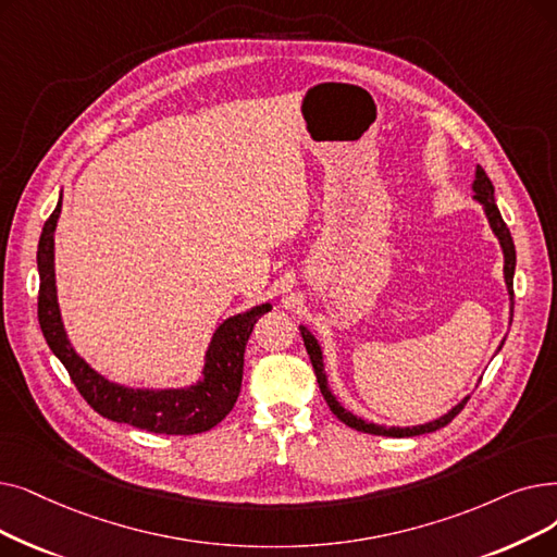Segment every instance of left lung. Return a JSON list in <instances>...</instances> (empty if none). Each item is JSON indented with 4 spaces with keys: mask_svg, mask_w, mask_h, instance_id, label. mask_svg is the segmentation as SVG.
I'll return each instance as SVG.
<instances>
[{
    "mask_svg": "<svg viewBox=\"0 0 557 557\" xmlns=\"http://www.w3.org/2000/svg\"><path fill=\"white\" fill-rule=\"evenodd\" d=\"M473 190H475V200L482 202V207H485L487 211V219H490V225L494 230V234L498 236L500 246H503V255H505V284H507V292H510V298H512V309H515V265H517V252H515V240H512V234L510 230H507L503 215L496 207V200H494V186L490 182V177L485 175V171L478 165L475 171V182H473ZM300 334H302V342H305V348H307V355L311 359V367H313V373H317V380H319V386H321V394L327 403V407L332 409V414L344 421L348 428L352 430H359V432H367V434H382V437H417V434H428V432H434L440 430L444 425H448L459 412H462L465 405L469 403V398H465L459 405H455L450 412L437 421L432 423H425V425H417V428H380V425H373V423H367L357 419L355 414L346 412V409L336 403V398L330 394L327 389V380H325V371H323V357H321V348L317 344V338H313L307 327H300Z\"/></svg>",
    "mask_w": 557,
    "mask_h": 557,
    "instance_id": "8db88e82",
    "label": "left lung"
}]
</instances>
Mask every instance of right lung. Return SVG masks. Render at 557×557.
<instances>
[{"instance_id":"1","label":"right lung","mask_w":557,"mask_h":557,"mask_svg":"<svg viewBox=\"0 0 557 557\" xmlns=\"http://www.w3.org/2000/svg\"><path fill=\"white\" fill-rule=\"evenodd\" d=\"M59 213L61 200L45 221L38 240V323L47 346L61 359L82 398L104 419L157 434H200L219 425L230 414L240 392L248 336L263 313L271 311V305L234 317L215 330L207 352L205 380L198 386L184 392H134L111 384L70 348L61 325L54 286V230Z\"/></svg>"}]
</instances>
